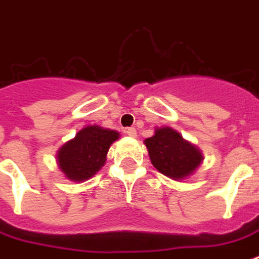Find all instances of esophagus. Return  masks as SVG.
<instances>
[{
  "label": "esophagus",
  "instance_id": "esophagus-1",
  "mask_svg": "<svg viewBox=\"0 0 259 259\" xmlns=\"http://www.w3.org/2000/svg\"><path fill=\"white\" fill-rule=\"evenodd\" d=\"M125 133L129 136V137H137V130L134 129V127H127V129L125 130Z\"/></svg>",
  "mask_w": 259,
  "mask_h": 259
}]
</instances>
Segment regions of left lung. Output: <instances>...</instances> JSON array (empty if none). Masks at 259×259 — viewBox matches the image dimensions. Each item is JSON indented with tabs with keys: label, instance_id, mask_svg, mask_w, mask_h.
Wrapping results in <instances>:
<instances>
[{
	"label": "left lung",
	"instance_id": "left-lung-1",
	"mask_svg": "<svg viewBox=\"0 0 259 259\" xmlns=\"http://www.w3.org/2000/svg\"><path fill=\"white\" fill-rule=\"evenodd\" d=\"M144 144L154 168L172 180L188 179L204 160L196 145L187 141L169 126L156 127L153 136L146 138Z\"/></svg>",
	"mask_w": 259,
	"mask_h": 259
}]
</instances>
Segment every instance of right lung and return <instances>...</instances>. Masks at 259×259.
Here are the masks:
<instances>
[{"mask_svg": "<svg viewBox=\"0 0 259 259\" xmlns=\"http://www.w3.org/2000/svg\"><path fill=\"white\" fill-rule=\"evenodd\" d=\"M118 138L117 130L98 125L84 126L72 140L59 148L56 154L59 169L66 179L75 183L89 180L105 165L110 146Z\"/></svg>", "mask_w": 259, "mask_h": 259, "instance_id": "1", "label": "right lung"}]
</instances>
